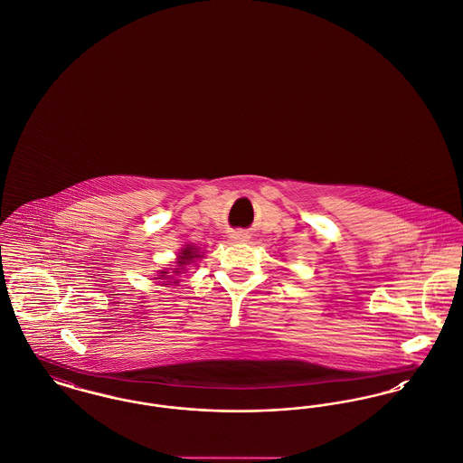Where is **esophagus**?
I'll return each mask as SVG.
<instances>
[{"instance_id":"obj_1","label":"esophagus","mask_w":463,"mask_h":463,"mask_svg":"<svg viewBox=\"0 0 463 463\" xmlns=\"http://www.w3.org/2000/svg\"><path fill=\"white\" fill-rule=\"evenodd\" d=\"M231 240H232V241H236V242H244V241H248V240H250V236H248V234H246V232H234V234H232V236H231Z\"/></svg>"}]
</instances>
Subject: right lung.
I'll return each mask as SVG.
<instances>
[{"instance_id": "add662e5", "label": "right lung", "mask_w": 463, "mask_h": 463, "mask_svg": "<svg viewBox=\"0 0 463 463\" xmlns=\"http://www.w3.org/2000/svg\"><path fill=\"white\" fill-rule=\"evenodd\" d=\"M199 255L196 253V250L194 248H191V246H187V248H184L182 250V253H180V257H178V262L176 264L182 265V269H184V265L191 264L194 259H198ZM178 272V270H175ZM163 276H166L168 272H161Z\"/></svg>"}]
</instances>
